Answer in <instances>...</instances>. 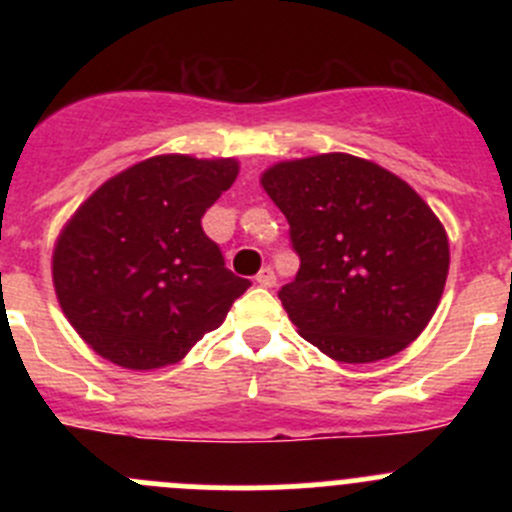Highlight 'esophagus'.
<instances>
[{"mask_svg": "<svg viewBox=\"0 0 512 512\" xmlns=\"http://www.w3.org/2000/svg\"><path fill=\"white\" fill-rule=\"evenodd\" d=\"M257 285L260 287H275V282H277V275H275V270H272V267H262L260 272H257Z\"/></svg>", "mask_w": 512, "mask_h": 512, "instance_id": "1", "label": "esophagus"}]
</instances>
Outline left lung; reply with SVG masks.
<instances>
[{"instance_id": "8db88e82", "label": "left lung", "mask_w": 512, "mask_h": 512, "mask_svg": "<svg viewBox=\"0 0 512 512\" xmlns=\"http://www.w3.org/2000/svg\"><path fill=\"white\" fill-rule=\"evenodd\" d=\"M289 223L299 272L282 307L337 361L399 354L426 329L446 287L448 237L409 183L347 153L277 163L262 175Z\"/></svg>"}]
</instances>
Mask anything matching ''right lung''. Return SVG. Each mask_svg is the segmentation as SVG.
I'll return each instance as SVG.
<instances>
[{"instance_id":"right-lung-1","label":"right lung","mask_w":512,"mask_h":512,"mask_svg":"<svg viewBox=\"0 0 512 512\" xmlns=\"http://www.w3.org/2000/svg\"><path fill=\"white\" fill-rule=\"evenodd\" d=\"M235 178L232 158L156 156L106 180L76 210L54 247V287L96 354L160 369L223 324L250 280L227 270L200 220Z\"/></svg>"}]
</instances>
